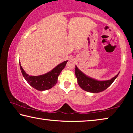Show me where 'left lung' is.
I'll list each match as a JSON object with an SVG mask.
<instances>
[{
    "label": "left lung",
    "mask_w": 133,
    "mask_h": 133,
    "mask_svg": "<svg viewBox=\"0 0 133 133\" xmlns=\"http://www.w3.org/2000/svg\"><path fill=\"white\" fill-rule=\"evenodd\" d=\"M118 74L119 73L110 80L98 81L84 75L76 66L75 68V75L79 86L85 91L94 93L103 91L107 89L117 77Z\"/></svg>",
    "instance_id": "8db88e82"
}]
</instances>
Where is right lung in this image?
Returning <instances> with one entry per match:
<instances>
[{
  "label": "right lung",
  "instance_id": "add662e5",
  "mask_svg": "<svg viewBox=\"0 0 133 133\" xmlns=\"http://www.w3.org/2000/svg\"><path fill=\"white\" fill-rule=\"evenodd\" d=\"M66 60L62 63L57 65L52 70L48 72L44 75L38 76H31L28 75L22 68L21 63L20 67L24 78L29 84L33 88L39 91H44L49 90L55 85L57 82L58 77L62 70L66 66L67 62Z\"/></svg>",
  "mask_w": 133,
  "mask_h": 133
}]
</instances>
